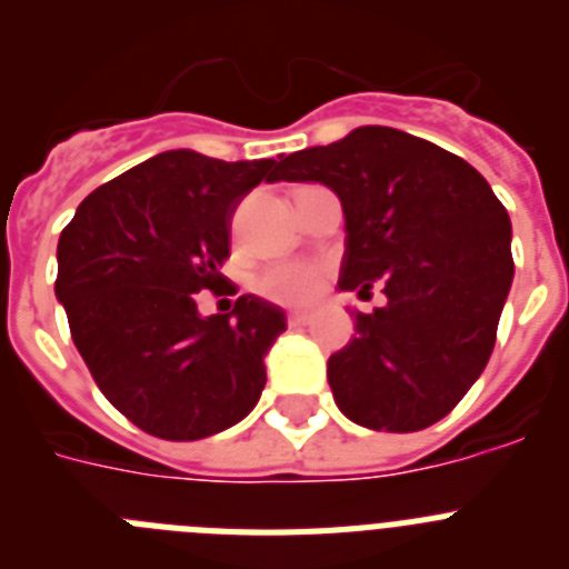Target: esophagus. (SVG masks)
I'll return each mask as SVG.
<instances>
[{
  "instance_id": "34e87169",
  "label": "esophagus",
  "mask_w": 569,
  "mask_h": 569,
  "mask_svg": "<svg viewBox=\"0 0 569 569\" xmlns=\"http://www.w3.org/2000/svg\"><path fill=\"white\" fill-rule=\"evenodd\" d=\"M310 321H313V316L310 313H290L288 316L290 328H305V325H310Z\"/></svg>"
}]
</instances>
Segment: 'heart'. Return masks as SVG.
Listing matches in <instances>:
<instances>
[{"label": "heart", "instance_id": "heart-1", "mask_svg": "<svg viewBox=\"0 0 569 569\" xmlns=\"http://www.w3.org/2000/svg\"><path fill=\"white\" fill-rule=\"evenodd\" d=\"M325 273L313 261H279L256 279L261 296L279 305H308L319 296Z\"/></svg>", "mask_w": 569, "mask_h": 569}]
</instances>
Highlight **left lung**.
Segmentation results:
<instances>
[{"label":"left lung","instance_id":"left-lung-1","mask_svg":"<svg viewBox=\"0 0 569 569\" xmlns=\"http://www.w3.org/2000/svg\"><path fill=\"white\" fill-rule=\"evenodd\" d=\"M276 170L339 196V288L387 296L373 313L356 310V336L328 361L341 413L390 433L445 419L487 367L510 293L505 204L465 159L381 124L281 156Z\"/></svg>","mask_w":569,"mask_h":569}]
</instances>
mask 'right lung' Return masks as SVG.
I'll return each instance as SVG.
<instances>
[{
  "instance_id": "right-lung-1",
  "label": "right lung",
  "mask_w": 569,
  "mask_h": 569,
  "mask_svg": "<svg viewBox=\"0 0 569 569\" xmlns=\"http://www.w3.org/2000/svg\"><path fill=\"white\" fill-rule=\"evenodd\" d=\"M273 159L222 162L164 150L79 204L59 236L57 299L104 399L139 430L168 441L222 433L264 390V353L288 328L259 296L199 316L230 256V216Z\"/></svg>"
}]
</instances>
